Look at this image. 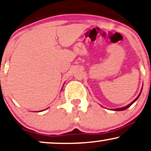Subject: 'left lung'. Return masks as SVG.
<instances>
[{"label": "left lung", "mask_w": 151, "mask_h": 151, "mask_svg": "<svg viewBox=\"0 0 151 151\" xmlns=\"http://www.w3.org/2000/svg\"><path fill=\"white\" fill-rule=\"evenodd\" d=\"M142 90H141V92H140V93H139V95H138V96H137V98H136V99H134V101H133L132 102V103H130V104H129V105H126V107H121V108H117V109H113V110H114V111H122V110H125V109H128L129 107H130V106H131V105H132L133 104V103H134V102H135V101H137V99H138V98H139V96H140V94H141V93H142Z\"/></svg>", "instance_id": "8db88e82"}]
</instances>
